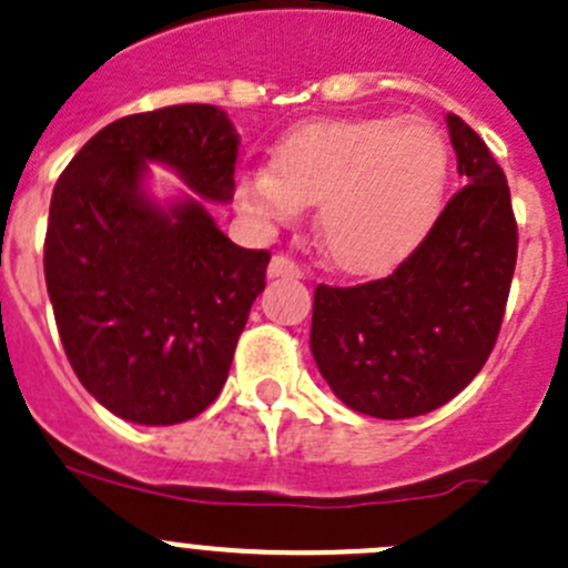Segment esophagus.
Returning a JSON list of instances; mask_svg holds the SVG:
<instances>
[{"instance_id": "obj_1", "label": "esophagus", "mask_w": 568, "mask_h": 568, "mask_svg": "<svg viewBox=\"0 0 568 568\" xmlns=\"http://www.w3.org/2000/svg\"><path fill=\"white\" fill-rule=\"evenodd\" d=\"M267 276L271 278H301L303 267L297 265V262H292L290 256L278 254V256H273L271 265H267Z\"/></svg>"}]
</instances>
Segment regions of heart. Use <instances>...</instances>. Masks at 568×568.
Here are the masks:
<instances>
[{"instance_id":"1","label":"heart","mask_w":568,"mask_h":568,"mask_svg":"<svg viewBox=\"0 0 568 568\" xmlns=\"http://www.w3.org/2000/svg\"><path fill=\"white\" fill-rule=\"evenodd\" d=\"M450 151L428 118H353L297 126L271 171L240 176L237 204L290 223L317 204L325 254L347 273H381L417 248L439 212Z\"/></svg>"}]
</instances>
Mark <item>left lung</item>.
I'll use <instances>...</instances> for the list:
<instances>
[{
    "instance_id": "8db88e82",
    "label": "left lung",
    "mask_w": 568,
    "mask_h": 568,
    "mask_svg": "<svg viewBox=\"0 0 568 568\" xmlns=\"http://www.w3.org/2000/svg\"><path fill=\"white\" fill-rule=\"evenodd\" d=\"M464 187L392 276L314 290L312 356L347 408L408 419L445 406L497 342L516 267L503 168L473 126L447 115Z\"/></svg>"
}]
</instances>
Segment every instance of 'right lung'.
<instances>
[{
    "label": "right lung",
    "instance_id": "right-lung-1",
    "mask_svg": "<svg viewBox=\"0 0 568 568\" xmlns=\"http://www.w3.org/2000/svg\"><path fill=\"white\" fill-rule=\"evenodd\" d=\"M240 134L212 104L118 118L49 206L43 273L77 378L115 417L193 419L221 395L271 254L234 245L206 210L234 199ZM191 189L160 205L148 162Z\"/></svg>",
    "mask_w": 568,
    "mask_h": 568
}]
</instances>
